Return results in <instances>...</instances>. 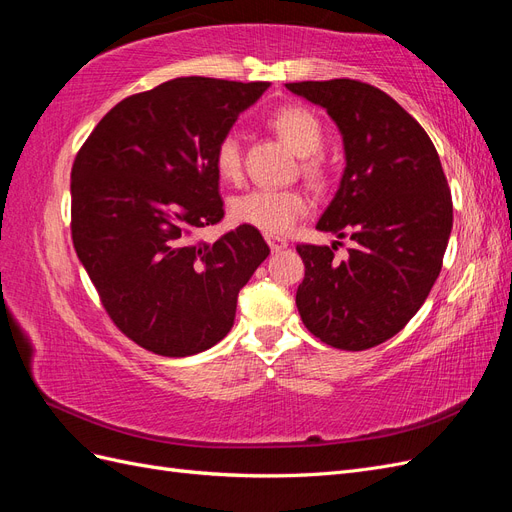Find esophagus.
<instances>
[{
  "instance_id": "34e87169",
  "label": "esophagus",
  "mask_w": 512,
  "mask_h": 512,
  "mask_svg": "<svg viewBox=\"0 0 512 512\" xmlns=\"http://www.w3.org/2000/svg\"><path fill=\"white\" fill-rule=\"evenodd\" d=\"M267 243L273 252H282L284 247H288V241L284 237H277V235H267Z\"/></svg>"
}]
</instances>
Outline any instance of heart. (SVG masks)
Returning a JSON list of instances; mask_svg holds the SVG:
<instances>
[{
    "instance_id": "obj_1",
    "label": "heart",
    "mask_w": 512,
    "mask_h": 512,
    "mask_svg": "<svg viewBox=\"0 0 512 512\" xmlns=\"http://www.w3.org/2000/svg\"><path fill=\"white\" fill-rule=\"evenodd\" d=\"M271 126L284 141L305 158L303 170L309 179L320 181L324 175L322 162L312 156L324 141V132L314 113L301 106H284L271 115ZM213 164L224 181H239L243 170L241 143L237 134H224L215 145ZM235 222L254 226L267 235H282L307 213V198L294 188H254L230 203Z\"/></svg>"
}]
</instances>
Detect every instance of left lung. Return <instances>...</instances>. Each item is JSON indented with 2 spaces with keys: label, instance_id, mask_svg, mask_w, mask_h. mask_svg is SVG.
<instances>
[{
  "label": "left lung",
  "instance_id": "1",
  "mask_svg": "<svg viewBox=\"0 0 512 512\" xmlns=\"http://www.w3.org/2000/svg\"><path fill=\"white\" fill-rule=\"evenodd\" d=\"M322 106L342 134L346 168L316 224L352 241L297 245L305 327L339 350H367L397 335L436 284L453 228V200L427 132L391 96L352 79L286 83Z\"/></svg>",
  "mask_w": 512,
  "mask_h": 512
}]
</instances>
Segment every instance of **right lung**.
<instances>
[{"label":"right lung","instance_id":"right-lung-1","mask_svg":"<svg viewBox=\"0 0 512 512\" xmlns=\"http://www.w3.org/2000/svg\"><path fill=\"white\" fill-rule=\"evenodd\" d=\"M269 83L181 76L108 111L72 166V241L102 305L132 342L162 356L198 354L228 335L239 290L269 245L224 218L215 145Z\"/></svg>","mask_w":512,"mask_h":512}]
</instances>
